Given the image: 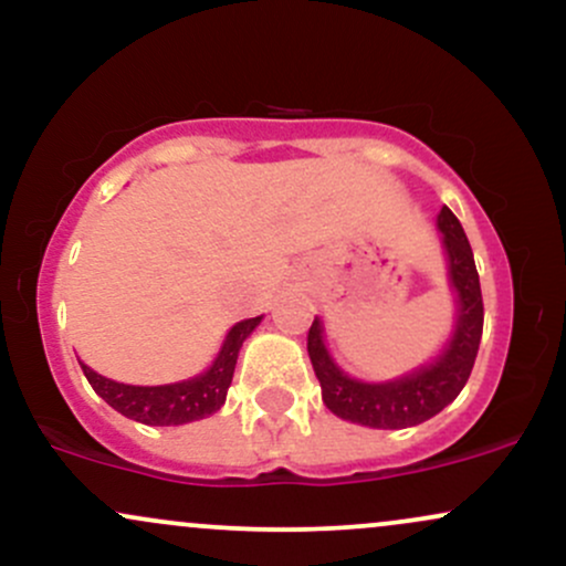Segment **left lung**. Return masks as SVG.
<instances>
[{"mask_svg":"<svg viewBox=\"0 0 566 566\" xmlns=\"http://www.w3.org/2000/svg\"><path fill=\"white\" fill-rule=\"evenodd\" d=\"M439 229L444 233L450 255L452 287L458 290V329L450 346L420 373L394 382H359L350 380L335 367L322 340V324L314 319L308 329V356L322 386V399L337 418L369 428H407L433 418L463 391L476 361L484 329V303L479 287L476 263L460 220L450 207L439 212Z\"/></svg>","mask_w":566,"mask_h":566,"instance_id":"8db88e82","label":"left lung"}]
</instances>
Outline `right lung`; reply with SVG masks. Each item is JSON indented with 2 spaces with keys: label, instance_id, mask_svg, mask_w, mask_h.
<instances>
[{
  "label": "right lung",
  "instance_id": "right-lung-1",
  "mask_svg": "<svg viewBox=\"0 0 566 566\" xmlns=\"http://www.w3.org/2000/svg\"><path fill=\"white\" fill-rule=\"evenodd\" d=\"M261 324V316L255 319L239 322L237 327H231L229 337H226L223 350L216 359V365L207 369L199 378L186 380V382H172V386H125V382H116L103 378L82 365L84 378L90 380V386L95 388L97 396L112 405L116 412H122L125 418L138 420L146 426H180L191 423V420H201L207 415L218 412L223 407L226 394H229L233 367H237L239 348H242L244 337Z\"/></svg>",
  "mask_w": 566,
  "mask_h": 566
}]
</instances>
